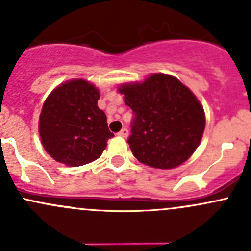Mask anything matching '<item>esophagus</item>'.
Here are the masks:
<instances>
[{
	"label": "esophagus",
	"instance_id": "1",
	"mask_svg": "<svg viewBox=\"0 0 251 251\" xmlns=\"http://www.w3.org/2000/svg\"><path fill=\"white\" fill-rule=\"evenodd\" d=\"M119 136H120V137H124V138H126L128 136V130L127 128H123V130L120 131V132L118 133Z\"/></svg>",
	"mask_w": 251,
	"mask_h": 251
}]
</instances>
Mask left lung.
<instances>
[{"label": "left lung", "instance_id": "obj_1", "mask_svg": "<svg viewBox=\"0 0 251 251\" xmlns=\"http://www.w3.org/2000/svg\"><path fill=\"white\" fill-rule=\"evenodd\" d=\"M118 90L135 114L127 142L140 163L170 170L191 158L203 137L205 113L187 86L177 77L155 73Z\"/></svg>", "mask_w": 251, "mask_h": 251}]
</instances>
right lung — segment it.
Wrapping results in <instances>:
<instances>
[{
    "mask_svg": "<svg viewBox=\"0 0 251 251\" xmlns=\"http://www.w3.org/2000/svg\"><path fill=\"white\" fill-rule=\"evenodd\" d=\"M100 90L85 78L58 85L48 95L39 119L45 151L60 164L81 166L97 160L114 137L107 115L98 108Z\"/></svg>",
    "mask_w": 251,
    "mask_h": 251,
    "instance_id": "right-lung-1",
    "label": "right lung"
}]
</instances>
